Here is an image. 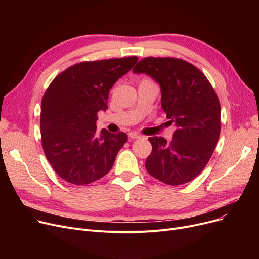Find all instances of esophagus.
<instances>
[{
    "label": "esophagus",
    "mask_w": 259,
    "mask_h": 259,
    "mask_svg": "<svg viewBox=\"0 0 259 259\" xmlns=\"http://www.w3.org/2000/svg\"><path fill=\"white\" fill-rule=\"evenodd\" d=\"M128 137H129L131 140H135V139L142 138V135L139 134L138 132H129V133H128Z\"/></svg>",
    "instance_id": "esophagus-1"
}]
</instances>
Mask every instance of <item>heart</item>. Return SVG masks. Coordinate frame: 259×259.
<instances>
[{
    "label": "heart",
    "instance_id": "b5f03b06",
    "mask_svg": "<svg viewBox=\"0 0 259 259\" xmlns=\"http://www.w3.org/2000/svg\"><path fill=\"white\" fill-rule=\"evenodd\" d=\"M144 81H151V80H149V79H145Z\"/></svg>",
    "mask_w": 259,
    "mask_h": 259
}]
</instances>
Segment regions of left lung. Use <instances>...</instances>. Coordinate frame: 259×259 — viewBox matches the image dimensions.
<instances>
[{
    "label": "left lung",
    "instance_id": "left-lung-1",
    "mask_svg": "<svg viewBox=\"0 0 259 259\" xmlns=\"http://www.w3.org/2000/svg\"><path fill=\"white\" fill-rule=\"evenodd\" d=\"M133 73L148 74L158 83L161 108L176 127L170 144L149 138L148 173L172 186L191 182L208 164L220 138L221 104L215 90L198 68L181 59L145 58Z\"/></svg>",
    "mask_w": 259,
    "mask_h": 259
}]
</instances>
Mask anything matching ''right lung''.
<instances>
[{
  "mask_svg": "<svg viewBox=\"0 0 259 259\" xmlns=\"http://www.w3.org/2000/svg\"><path fill=\"white\" fill-rule=\"evenodd\" d=\"M138 57L75 64L54 78L40 105V135L47 160L73 185L100 180L127 142L124 132L97 131L98 112L108 109L109 90Z\"/></svg>",
  "mask_w": 259,
  "mask_h": 259,
  "instance_id": "right-lung-1",
  "label": "right lung"
}]
</instances>
